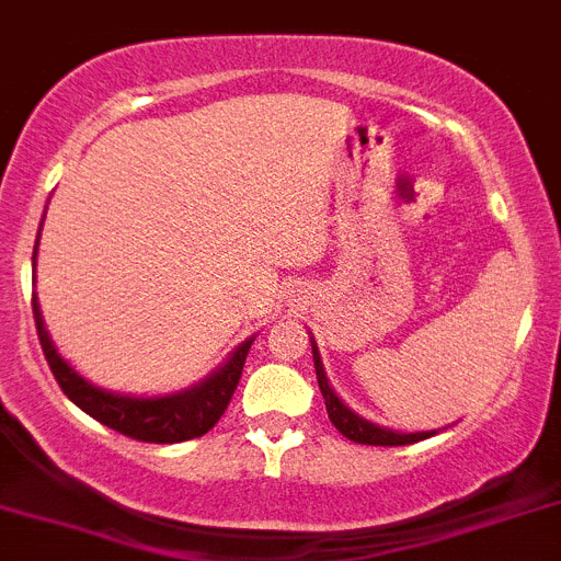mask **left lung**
<instances>
[{
    "label": "left lung",
    "instance_id": "8db88e82",
    "mask_svg": "<svg viewBox=\"0 0 561 561\" xmlns=\"http://www.w3.org/2000/svg\"><path fill=\"white\" fill-rule=\"evenodd\" d=\"M311 353H314V369H317V383H320V392L325 398V409H328V417L331 423L336 425V431L342 436H347L351 442H358V445H383V448H392V445H411V442H420V439H428V436L439 434V431H394V428H383V425L373 423V420H364L362 414L351 409V405L344 403L333 387L328 383V375L325 367H322V358L320 351H317V342L311 339Z\"/></svg>",
    "mask_w": 561,
    "mask_h": 561
}]
</instances>
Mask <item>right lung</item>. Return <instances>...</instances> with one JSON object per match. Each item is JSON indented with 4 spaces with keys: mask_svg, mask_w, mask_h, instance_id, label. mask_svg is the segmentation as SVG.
<instances>
[{
    "mask_svg": "<svg viewBox=\"0 0 561 561\" xmlns=\"http://www.w3.org/2000/svg\"><path fill=\"white\" fill-rule=\"evenodd\" d=\"M38 239H35L33 250V277L35 255H38ZM33 317L35 331H38L41 339V351H44L49 369H53L55 375V381L60 383L66 398L75 405H80V409L85 411L89 417H94L96 423L119 431V434L130 436V439L156 442V445H172V442L194 439V436L208 434V431L219 423V417H222L225 409H228L230 398H233L236 387H239L244 358L255 339H244V342L225 358V364H219L208 378H203V381L194 383V387L180 389V392L172 394H156V398H136V394L107 392V389L94 387V383L85 381V378L55 351L53 339L46 333L38 297L35 295Z\"/></svg>",
    "mask_w": 561,
    "mask_h": 561,
    "instance_id": "1",
    "label": "right lung"
}]
</instances>
